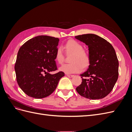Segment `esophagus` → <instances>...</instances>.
<instances>
[{
    "label": "esophagus",
    "instance_id": "1",
    "mask_svg": "<svg viewBox=\"0 0 132 132\" xmlns=\"http://www.w3.org/2000/svg\"><path fill=\"white\" fill-rule=\"evenodd\" d=\"M67 76L69 78H73L74 77V75H71V74H67Z\"/></svg>",
    "mask_w": 132,
    "mask_h": 132
}]
</instances>
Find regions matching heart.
<instances>
[{
    "mask_svg": "<svg viewBox=\"0 0 132 132\" xmlns=\"http://www.w3.org/2000/svg\"><path fill=\"white\" fill-rule=\"evenodd\" d=\"M65 48L68 53L73 54L71 58V63L66 64L62 65L59 70L66 74H74L81 71L83 67L89 65L90 58L87 53L84 51V48L81 44L74 39L67 42L65 45ZM64 55L62 47H58L55 54V60L59 64L64 62Z\"/></svg>",
    "mask_w": 132,
    "mask_h": 132,
    "instance_id": "obj_1",
    "label": "heart"
}]
</instances>
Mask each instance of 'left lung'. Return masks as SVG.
I'll list each match as a JSON object with an SVG mask.
<instances>
[{"label":"left lung","instance_id":"left-lung-1","mask_svg":"<svg viewBox=\"0 0 132 132\" xmlns=\"http://www.w3.org/2000/svg\"><path fill=\"white\" fill-rule=\"evenodd\" d=\"M75 38L88 46L90 58L89 68L80 74L82 82L76 90L89 99L106 97L112 90L118 77L119 63L114 49L106 39L95 34L79 35Z\"/></svg>","mask_w":132,"mask_h":132}]
</instances>
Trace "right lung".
Wrapping results in <instances>:
<instances>
[{"mask_svg": "<svg viewBox=\"0 0 132 132\" xmlns=\"http://www.w3.org/2000/svg\"><path fill=\"white\" fill-rule=\"evenodd\" d=\"M59 39L38 36L26 42L19 49L15 65L16 80L29 96L42 98L56 89L63 71L51 74L57 69L55 54Z\"/></svg>", "mask_w": 132, "mask_h": 132, "instance_id": "1", "label": "right lung"}]
</instances>
